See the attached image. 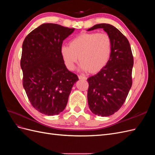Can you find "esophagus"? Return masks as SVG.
Returning a JSON list of instances; mask_svg holds the SVG:
<instances>
[{"mask_svg": "<svg viewBox=\"0 0 155 155\" xmlns=\"http://www.w3.org/2000/svg\"><path fill=\"white\" fill-rule=\"evenodd\" d=\"M78 78H79V79H85V80H86V79H87V77L81 76V75H79V76H78Z\"/></svg>", "mask_w": 155, "mask_h": 155, "instance_id": "esophagus-1", "label": "esophagus"}]
</instances>
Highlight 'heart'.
I'll return each mask as SVG.
<instances>
[{"mask_svg":"<svg viewBox=\"0 0 155 155\" xmlns=\"http://www.w3.org/2000/svg\"><path fill=\"white\" fill-rule=\"evenodd\" d=\"M111 51L112 41L107 33H83L70 41L69 46H61L60 54L68 70L74 68L79 58L81 69L94 74L106 66Z\"/></svg>","mask_w":155,"mask_h":155,"instance_id":"heart-1","label":"heart"}]
</instances>
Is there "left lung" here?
Returning a JSON list of instances; mask_svg holds the SVG:
<instances>
[{"label": "left lung", "mask_w": 155, "mask_h": 155, "mask_svg": "<svg viewBox=\"0 0 155 155\" xmlns=\"http://www.w3.org/2000/svg\"><path fill=\"white\" fill-rule=\"evenodd\" d=\"M103 28L112 41L110 58L106 66L94 76L88 78V104L94 114L109 116L123 105L133 84L134 59L128 39L109 24H98L91 31Z\"/></svg>", "instance_id": "left-lung-1"}]
</instances>
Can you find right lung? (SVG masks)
<instances>
[{"label":"right lung","mask_w":155,"mask_h":155,"mask_svg":"<svg viewBox=\"0 0 155 155\" xmlns=\"http://www.w3.org/2000/svg\"><path fill=\"white\" fill-rule=\"evenodd\" d=\"M74 31L45 23L31 31L22 43V85L31 105L42 114L54 116L61 112L79 79L65 67L60 54L63 41Z\"/></svg>","instance_id":"right-lung-1"}]
</instances>
